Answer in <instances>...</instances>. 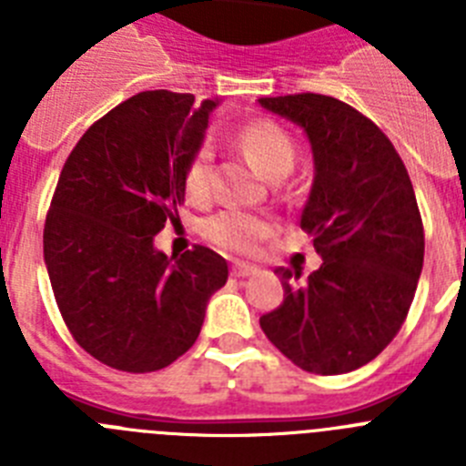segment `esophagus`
<instances>
[{"label":"esophagus","mask_w":466,"mask_h":466,"mask_svg":"<svg viewBox=\"0 0 466 466\" xmlns=\"http://www.w3.org/2000/svg\"><path fill=\"white\" fill-rule=\"evenodd\" d=\"M254 273H257V266H249V263L236 261L230 266V275H233V278H249V275Z\"/></svg>","instance_id":"1"}]
</instances>
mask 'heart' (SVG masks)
Here are the masks:
<instances>
[{
	"mask_svg": "<svg viewBox=\"0 0 466 466\" xmlns=\"http://www.w3.org/2000/svg\"><path fill=\"white\" fill-rule=\"evenodd\" d=\"M236 142L242 154L270 179H282L294 167L296 144L279 123L268 118L245 123L238 130ZM184 188L193 203H203L212 196V166H209L208 149H200L191 158L184 172ZM268 230V224L261 217L240 209H221L203 226V233L209 242L233 254L257 252Z\"/></svg>",
	"mask_w": 466,
	"mask_h": 466,
	"instance_id": "1",
	"label": "heart"
}]
</instances>
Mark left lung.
<instances>
[{"mask_svg":"<svg viewBox=\"0 0 466 466\" xmlns=\"http://www.w3.org/2000/svg\"><path fill=\"white\" fill-rule=\"evenodd\" d=\"M258 105L306 130L315 182L300 212L322 266L275 268L282 306L258 319L303 371L339 376L376 360L401 329L425 258L413 184L394 144L355 106L317 93Z\"/></svg>","mask_w":466,"mask_h":466,"instance_id":"obj_1","label":"left lung"}]
</instances>
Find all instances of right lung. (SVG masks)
<instances>
[{"label":"right lung","instance_id":"right-lung-1","mask_svg":"<svg viewBox=\"0 0 466 466\" xmlns=\"http://www.w3.org/2000/svg\"><path fill=\"white\" fill-rule=\"evenodd\" d=\"M193 100L147 90L95 121L65 160L46 214L44 261L60 315L90 357L118 371H160L182 357L228 279L226 258L208 247L175 262L154 247L179 219L184 172L219 105Z\"/></svg>","mask_w":466,"mask_h":466}]
</instances>
